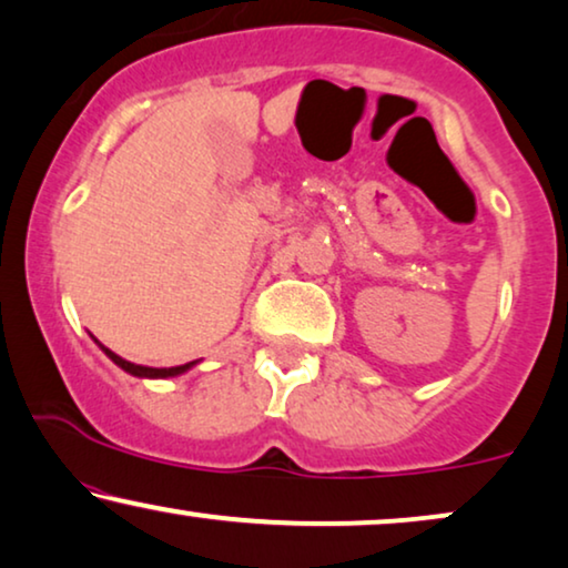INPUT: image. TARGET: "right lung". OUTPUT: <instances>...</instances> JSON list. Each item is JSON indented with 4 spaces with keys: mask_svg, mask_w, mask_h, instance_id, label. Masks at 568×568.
I'll use <instances>...</instances> for the list:
<instances>
[{
    "mask_svg": "<svg viewBox=\"0 0 568 568\" xmlns=\"http://www.w3.org/2000/svg\"><path fill=\"white\" fill-rule=\"evenodd\" d=\"M98 343V339H95ZM98 347H101V351L109 355V358L116 363L119 368H124L126 374H132V376H140V379H171V376H181L184 372H189V368L192 366H196V361H192V363H184V366H171V368H153V366H140V363H132V361H124L121 358V355H116L113 351H109V347L105 345H101L98 343Z\"/></svg>",
    "mask_w": 568,
    "mask_h": 568,
    "instance_id": "right-lung-1",
    "label": "right lung"
}]
</instances>
